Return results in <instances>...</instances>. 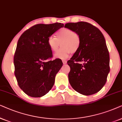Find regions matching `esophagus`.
Masks as SVG:
<instances>
[{"mask_svg":"<svg viewBox=\"0 0 122 122\" xmlns=\"http://www.w3.org/2000/svg\"><path fill=\"white\" fill-rule=\"evenodd\" d=\"M62 62L64 64H67V61L66 60H62Z\"/></svg>","mask_w":122,"mask_h":122,"instance_id":"esophagus-1","label":"esophagus"}]
</instances>
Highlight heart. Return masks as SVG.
Segmentation results:
<instances>
[{"instance_id": "1", "label": "heart", "mask_w": 122, "mask_h": 122, "mask_svg": "<svg viewBox=\"0 0 122 122\" xmlns=\"http://www.w3.org/2000/svg\"><path fill=\"white\" fill-rule=\"evenodd\" d=\"M61 45L62 48L55 55V57L61 59L67 58L71 53H76L80 48V36L71 29H60L57 32L56 37L54 36L49 37L48 45L52 51L56 52L59 49Z\"/></svg>"}]
</instances>
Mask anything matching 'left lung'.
<instances>
[{
	"label": "left lung",
	"instance_id": "1",
	"mask_svg": "<svg viewBox=\"0 0 122 122\" xmlns=\"http://www.w3.org/2000/svg\"><path fill=\"white\" fill-rule=\"evenodd\" d=\"M65 27L79 34L80 47L67 64L69 80L76 92L90 95L101 90L110 71L109 53L104 37L96 27L85 22L68 23Z\"/></svg>",
	"mask_w": 122,
	"mask_h": 122
}]
</instances>
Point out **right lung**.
Returning a JSON list of instances; mask_svg holds the SVG:
<instances>
[{
	"mask_svg": "<svg viewBox=\"0 0 122 122\" xmlns=\"http://www.w3.org/2000/svg\"><path fill=\"white\" fill-rule=\"evenodd\" d=\"M64 24H38L19 38L14 56V74L19 86L27 95L43 97L54 85L55 76L62 66L60 59L48 60L52 52L48 38Z\"/></svg>",
	"mask_w": 122,
	"mask_h": 122,
	"instance_id": "add662e5",
	"label": "right lung"
}]
</instances>
